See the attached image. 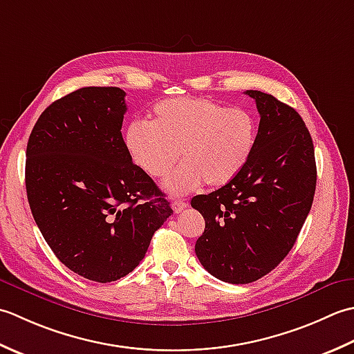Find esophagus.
Instances as JSON below:
<instances>
[{"instance_id":"esophagus-1","label":"esophagus","mask_w":354,"mask_h":354,"mask_svg":"<svg viewBox=\"0 0 354 354\" xmlns=\"http://www.w3.org/2000/svg\"><path fill=\"white\" fill-rule=\"evenodd\" d=\"M171 206H172V211H174L176 214H178V212L183 211V209L187 206V203H186V201H183V200H174L171 203Z\"/></svg>"}]
</instances>
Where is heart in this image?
Wrapping results in <instances>:
<instances>
[{"instance_id":"heart-1","label":"heart","mask_w":354,"mask_h":354,"mask_svg":"<svg viewBox=\"0 0 354 354\" xmlns=\"http://www.w3.org/2000/svg\"><path fill=\"white\" fill-rule=\"evenodd\" d=\"M258 139V122L246 108L205 97H172L154 106V118L134 120L125 134L133 160L151 177H163L182 156L185 163L165 180L172 196L206 182L218 187L246 168Z\"/></svg>"}]
</instances>
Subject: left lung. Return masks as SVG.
<instances>
[{
    "label": "left lung",
    "instance_id": "obj_1",
    "mask_svg": "<svg viewBox=\"0 0 354 354\" xmlns=\"http://www.w3.org/2000/svg\"><path fill=\"white\" fill-rule=\"evenodd\" d=\"M259 113L254 154L240 174L191 206L203 215L196 243L203 268L225 283L248 284L268 275L293 248L316 189L312 136L292 106L248 90Z\"/></svg>",
    "mask_w": 354,
    "mask_h": 354
}]
</instances>
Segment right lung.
I'll use <instances>...</instances> for the list:
<instances>
[{"instance_id":"obj_1","label":"right lung","mask_w":354,"mask_h":354,"mask_svg":"<svg viewBox=\"0 0 354 354\" xmlns=\"http://www.w3.org/2000/svg\"><path fill=\"white\" fill-rule=\"evenodd\" d=\"M125 91L85 86L48 105L26 151L33 218L57 259L96 283L133 272L172 209L122 137Z\"/></svg>"}]
</instances>
